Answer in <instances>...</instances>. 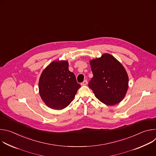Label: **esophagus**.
Masks as SVG:
<instances>
[{
	"mask_svg": "<svg viewBox=\"0 0 156 156\" xmlns=\"http://www.w3.org/2000/svg\"><path fill=\"white\" fill-rule=\"evenodd\" d=\"M87 84V80H84V81H83V83H81V86H85V85H86Z\"/></svg>",
	"mask_w": 156,
	"mask_h": 156,
	"instance_id": "obj_1",
	"label": "esophagus"
}]
</instances>
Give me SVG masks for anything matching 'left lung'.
<instances>
[{"label": "left lung", "instance_id": "1", "mask_svg": "<svg viewBox=\"0 0 156 156\" xmlns=\"http://www.w3.org/2000/svg\"><path fill=\"white\" fill-rule=\"evenodd\" d=\"M90 63L93 77L88 86L96 98L107 105L120 103L128 88V76L124 66L107 53L91 60Z\"/></svg>", "mask_w": 156, "mask_h": 156}]
</instances>
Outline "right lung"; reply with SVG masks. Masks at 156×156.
<instances>
[{
  "mask_svg": "<svg viewBox=\"0 0 156 156\" xmlns=\"http://www.w3.org/2000/svg\"><path fill=\"white\" fill-rule=\"evenodd\" d=\"M80 84L69 70L66 60H55L42 71L39 80V95L51 108L62 110L74 99Z\"/></svg>",
  "mask_w": 156,
  "mask_h": 156,
  "instance_id": "right-lung-1",
  "label": "right lung"
}]
</instances>
